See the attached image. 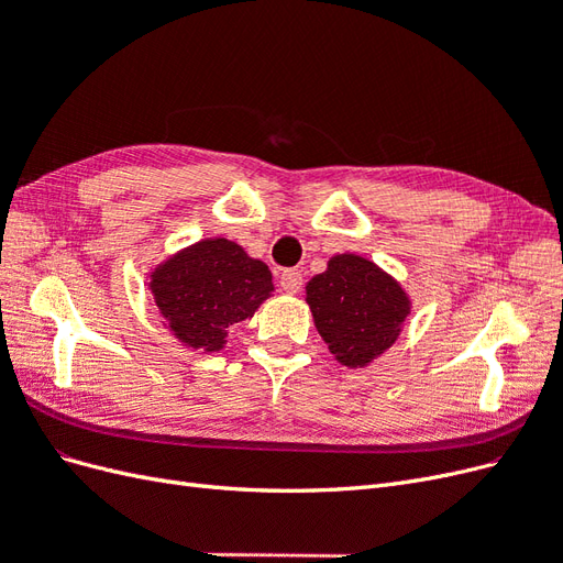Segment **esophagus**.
<instances>
[{
  "instance_id": "obj_1",
  "label": "esophagus",
  "mask_w": 563,
  "mask_h": 563,
  "mask_svg": "<svg viewBox=\"0 0 563 563\" xmlns=\"http://www.w3.org/2000/svg\"><path fill=\"white\" fill-rule=\"evenodd\" d=\"M279 284L286 294H298L302 286V275L298 269H284L279 275Z\"/></svg>"
}]
</instances>
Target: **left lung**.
<instances>
[{
	"mask_svg": "<svg viewBox=\"0 0 563 563\" xmlns=\"http://www.w3.org/2000/svg\"><path fill=\"white\" fill-rule=\"evenodd\" d=\"M308 305L331 354L350 368L368 366L395 345L411 302L399 282L362 255H333L308 282Z\"/></svg>",
	"mask_w": 563,
	"mask_h": 563,
	"instance_id": "obj_1",
	"label": "left lung"
}]
</instances>
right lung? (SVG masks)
Returning a JSON list of instances; mask_svg holds the SVG:
<instances>
[{
  "mask_svg": "<svg viewBox=\"0 0 563 563\" xmlns=\"http://www.w3.org/2000/svg\"><path fill=\"white\" fill-rule=\"evenodd\" d=\"M150 288L168 329L180 343L218 352L228 329L253 317L272 294V272L230 240H203L150 275Z\"/></svg>",
  "mask_w": 563,
  "mask_h": 563,
  "instance_id": "obj_1",
  "label": "right lung"
}]
</instances>
